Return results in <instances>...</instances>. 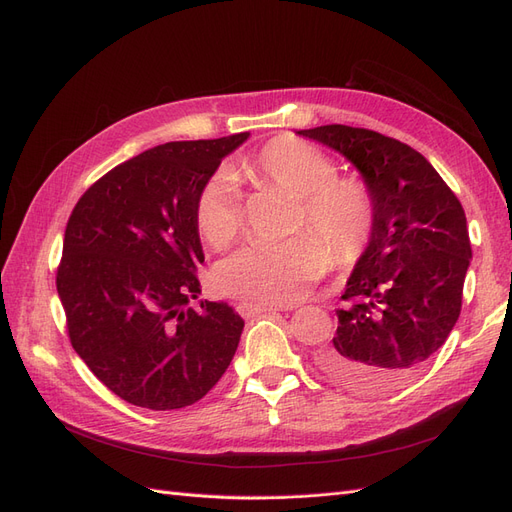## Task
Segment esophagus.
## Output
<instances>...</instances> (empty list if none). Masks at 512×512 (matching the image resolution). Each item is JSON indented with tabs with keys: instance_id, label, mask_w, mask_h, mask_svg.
Returning a JSON list of instances; mask_svg holds the SVG:
<instances>
[{
	"instance_id": "34e87169",
	"label": "esophagus",
	"mask_w": 512,
	"mask_h": 512,
	"mask_svg": "<svg viewBox=\"0 0 512 512\" xmlns=\"http://www.w3.org/2000/svg\"><path fill=\"white\" fill-rule=\"evenodd\" d=\"M280 309H288L282 305H254V303H239L237 305V312L243 318H254L260 314H267V312H280Z\"/></svg>"
}]
</instances>
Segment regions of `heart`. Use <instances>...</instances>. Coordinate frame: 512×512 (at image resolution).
I'll use <instances>...</instances> for the list:
<instances>
[{"mask_svg":"<svg viewBox=\"0 0 512 512\" xmlns=\"http://www.w3.org/2000/svg\"><path fill=\"white\" fill-rule=\"evenodd\" d=\"M327 153L294 136H280L239 168V177L256 185H275L297 196L294 230L309 227L282 243L243 247L220 262L213 282L226 297L254 305L299 301L327 269L350 265L369 243L376 203L369 185L356 175H335ZM192 220L198 237L213 250H226L243 228L237 185L215 175L194 196Z\"/></svg>","mask_w":512,"mask_h":512,"instance_id":"1","label":"heart"}]
</instances>
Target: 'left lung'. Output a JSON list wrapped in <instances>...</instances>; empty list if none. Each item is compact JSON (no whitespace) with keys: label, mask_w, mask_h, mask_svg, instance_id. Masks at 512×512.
I'll use <instances>...</instances> for the list:
<instances>
[{"label":"left lung","mask_w":512,"mask_h":512,"mask_svg":"<svg viewBox=\"0 0 512 512\" xmlns=\"http://www.w3.org/2000/svg\"><path fill=\"white\" fill-rule=\"evenodd\" d=\"M361 170L376 222L350 275L337 331L316 363L363 395L397 389L451 335L472 247L466 213L425 156L397 138L342 123L299 130Z\"/></svg>","instance_id":"8db88e82"}]
</instances>
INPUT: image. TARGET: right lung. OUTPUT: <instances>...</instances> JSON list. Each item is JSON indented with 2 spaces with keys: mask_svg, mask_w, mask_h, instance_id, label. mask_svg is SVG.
Masks as SVG:
<instances>
[{
  "mask_svg": "<svg viewBox=\"0 0 512 512\" xmlns=\"http://www.w3.org/2000/svg\"><path fill=\"white\" fill-rule=\"evenodd\" d=\"M247 136L147 149L89 185L72 209L55 280L70 344L132 406H192L235 356L243 318L232 305L188 309L205 262L192 205Z\"/></svg>",
  "mask_w": 512,
  "mask_h": 512,
  "instance_id": "right-lung-1",
  "label": "right lung"
}]
</instances>
